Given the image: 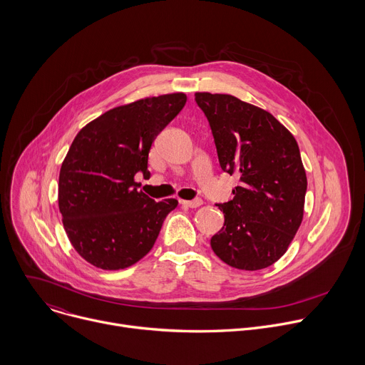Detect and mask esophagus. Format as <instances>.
<instances>
[{
    "label": "esophagus",
    "mask_w": 365,
    "mask_h": 365,
    "mask_svg": "<svg viewBox=\"0 0 365 365\" xmlns=\"http://www.w3.org/2000/svg\"><path fill=\"white\" fill-rule=\"evenodd\" d=\"M180 203L183 206H187V207H197V206H200L203 203V200L200 197H196L193 200H180Z\"/></svg>",
    "instance_id": "34e87169"
}]
</instances>
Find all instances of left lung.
Masks as SVG:
<instances>
[{
  "mask_svg": "<svg viewBox=\"0 0 365 365\" xmlns=\"http://www.w3.org/2000/svg\"><path fill=\"white\" fill-rule=\"evenodd\" d=\"M195 101L210 121L221 169L241 182L231 200L217 205L225 221L211 247L231 267L266 269L303 220L307 180L299 145L270 113L232 95L196 92Z\"/></svg>",
  "mask_w": 365,
  "mask_h": 365,
  "instance_id": "obj_1",
  "label": "left lung"
}]
</instances>
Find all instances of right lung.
Returning a JSON list of instances; mask_svg holds the SVG:
<instances>
[{"label":"right lung","instance_id":"obj_1","mask_svg":"<svg viewBox=\"0 0 365 365\" xmlns=\"http://www.w3.org/2000/svg\"><path fill=\"white\" fill-rule=\"evenodd\" d=\"M182 92L138 99L86 124L59 175V211L78 254L102 270L135 264L154 245L176 199L155 202L138 190L158 134L182 111Z\"/></svg>","mask_w":365,"mask_h":365}]
</instances>
